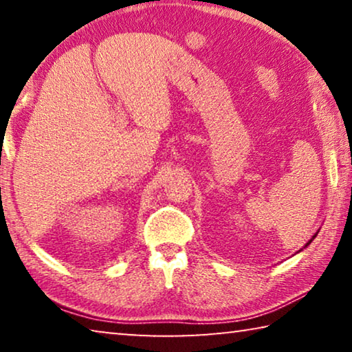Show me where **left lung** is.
<instances>
[{
  "instance_id": "8db88e82",
  "label": "left lung",
  "mask_w": 352,
  "mask_h": 352,
  "mask_svg": "<svg viewBox=\"0 0 352 352\" xmlns=\"http://www.w3.org/2000/svg\"><path fill=\"white\" fill-rule=\"evenodd\" d=\"M314 237H315V236H314ZM314 237H312V239H314ZM312 239H311V241H309V242H307V245H309V243H311V242H312Z\"/></svg>"
}]
</instances>
